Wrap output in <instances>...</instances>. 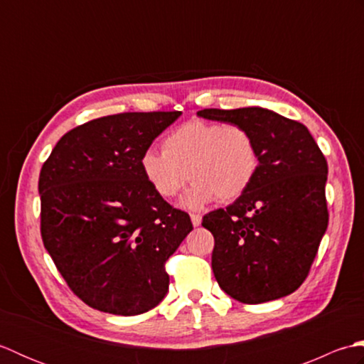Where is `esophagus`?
<instances>
[{
  "instance_id": "1",
  "label": "esophagus",
  "mask_w": 364,
  "mask_h": 364,
  "mask_svg": "<svg viewBox=\"0 0 364 364\" xmlns=\"http://www.w3.org/2000/svg\"><path fill=\"white\" fill-rule=\"evenodd\" d=\"M191 220H192V225H194V227H198L200 223H202V215L192 213V214H191Z\"/></svg>"
}]
</instances>
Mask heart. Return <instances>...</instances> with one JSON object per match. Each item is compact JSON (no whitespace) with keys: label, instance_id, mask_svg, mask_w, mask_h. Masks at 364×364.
<instances>
[{"label":"heart","instance_id":"heart-1","mask_svg":"<svg viewBox=\"0 0 364 364\" xmlns=\"http://www.w3.org/2000/svg\"><path fill=\"white\" fill-rule=\"evenodd\" d=\"M142 175L162 198H173L194 181L183 205L197 210L218 198L244 196L257 178L259 151L249 129L237 123L191 120L164 137L162 150L146 149Z\"/></svg>","mask_w":364,"mask_h":364}]
</instances>
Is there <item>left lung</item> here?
I'll list each match as a JSON object with an SVG mask.
<instances>
[{"instance_id":"obj_1","label":"left lung","mask_w":364,"mask_h":364,"mask_svg":"<svg viewBox=\"0 0 364 364\" xmlns=\"http://www.w3.org/2000/svg\"><path fill=\"white\" fill-rule=\"evenodd\" d=\"M200 117L237 123L253 134L259 168L227 210L203 215L214 236L213 272L242 304L288 296L305 282L328 225L327 159L301 123L262 107L203 109Z\"/></svg>"}]
</instances>
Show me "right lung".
I'll return each instance as SVG.
<instances>
[{
    "mask_svg": "<svg viewBox=\"0 0 364 364\" xmlns=\"http://www.w3.org/2000/svg\"><path fill=\"white\" fill-rule=\"evenodd\" d=\"M180 115L122 112L90 120L60 137L43 162V245L68 288L95 310L136 316L166 297V261L192 222L151 189L139 162Z\"/></svg>",
    "mask_w": 364,
    "mask_h": 364,
    "instance_id": "right-lung-1",
    "label": "right lung"
}]
</instances>
